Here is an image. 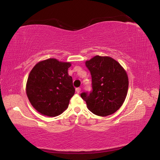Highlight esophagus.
I'll use <instances>...</instances> for the list:
<instances>
[{"mask_svg": "<svg viewBox=\"0 0 160 160\" xmlns=\"http://www.w3.org/2000/svg\"><path fill=\"white\" fill-rule=\"evenodd\" d=\"M80 90H81V89L80 88H78L75 89V91H76V92H78V93H79Z\"/></svg>", "mask_w": 160, "mask_h": 160, "instance_id": "34e87169", "label": "esophagus"}]
</instances>
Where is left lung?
Returning a JSON list of instances; mask_svg holds the SVG:
<instances>
[{
    "label": "left lung",
    "mask_w": 160,
    "mask_h": 160,
    "mask_svg": "<svg viewBox=\"0 0 160 160\" xmlns=\"http://www.w3.org/2000/svg\"><path fill=\"white\" fill-rule=\"evenodd\" d=\"M92 75V91L80 94L94 114L107 116L119 109L125 101L128 77L121 64L109 56H95L86 61Z\"/></svg>",
    "instance_id": "8db88e82"
}]
</instances>
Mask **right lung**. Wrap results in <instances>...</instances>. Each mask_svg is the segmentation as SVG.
<instances>
[{"label": "right lung", "mask_w": 160, "mask_h": 160, "mask_svg": "<svg viewBox=\"0 0 160 160\" xmlns=\"http://www.w3.org/2000/svg\"><path fill=\"white\" fill-rule=\"evenodd\" d=\"M69 62L48 58L39 61L29 72L26 93L35 109L42 115L53 117L61 114L74 95Z\"/></svg>", "instance_id": "right-lung-1"}]
</instances>
